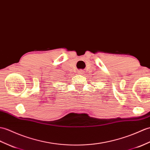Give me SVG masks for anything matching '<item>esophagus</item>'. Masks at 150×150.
<instances>
[{
  "mask_svg": "<svg viewBox=\"0 0 150 150\" xmlns=\"http://www.w3.org/2000/svg\"><path fill=\"white\" fill-rule=\"evenodd\" d=\"M83 71L82 70H79L78 71V74L80 75H83Z\"/></svg>",
  "mask_w": 150,
  "mask_h": 150,
  "instance_id": "34e87169",
  "label": "esophagus"
}]
</instances>
